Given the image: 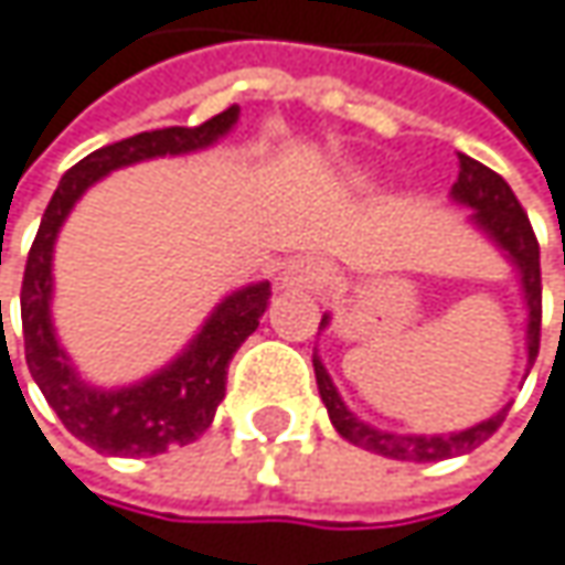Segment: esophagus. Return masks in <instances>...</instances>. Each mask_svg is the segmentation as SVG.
<instances>
[{"label": "esophagus", "instance_id": "obj_1", "mask_svg": "<svg viewBox=\"0 0 565 565\" xmlns=\"http://www.w3.org/2000/svg\"><path fill=\"white\" fill-rule=\"evenodd\" d=\"M326 281H329V265L322 258H313V255L290 262L281 275V287H290V290H316Z\"/></svg>", "mask_w": 565, "mask_h": 565}]
</instances>
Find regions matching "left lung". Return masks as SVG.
I'll list each match as a JSON object with an SVG mask.
<instances>
[{
	"instance_id": "1",
	"label": "left lung",
	"mask_w": 565,
	"mask_h": 565,
	"mask_svg": "<svg viewBox=\"0 0 565 565\" xmlns=\"http://www.w3.org/2000/svg\"><path fill=\"white\" fill-rule=\"evenodd\" d=\"M454 201L473 207V223L489 233V239H495L502 252L512 258L521 271V284H524V300H527V361L534 364L537 351H541V246H537V236L531 230V220L524 214V207L518 204L514 191L509 182L492 172L489 166H482L477 159L463 156L460 152V175L450 188ZM329 322V316H322L319 329ZM313 371H316V386H319V396L329 409V418L335 425V431L358 445L364 450H374L383 457H393V460H413V463H431V460H448L457 454H467V450H477L482 441H489L499 425L505 422V413H495L492 418H486L480 425L467 428V431H454V435H390V431H377L371 425H364L361 418L345 409L342 396L335 393V386L329 381L322 361L313 354Z\"/></svg>"
}]
</instances>
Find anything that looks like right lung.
Here are the masks:
<instances>
[{"label":"right lung","instance_id":"add662e5","mask_svg":"<svg viewBox=\"0 0 565 565\" xmlns=\"http://www.w3.org/2000/svg\"><path fill=\"white\" fill-rule=\"evenodd\" d=\"M236 117L239 108L230 105L226 111L198 127L147 130L88 152L60 179L51 204L41 216L21 281L24 361L44 399L66 425V431H73L98 454L150 457L198 441L211 428L216 406L226 393V367L233 354L258 329V319L268 310L271 284H249L233 297H226L182 358H175L166 371L152 374L150 381L108 393L79 381L66 351L56 345L51 326L53 239L88 184H95L111 169L140 159L204 150L236 124Z\"/></svg>","mask_w":565,"mask_h":565}]
</instances>
